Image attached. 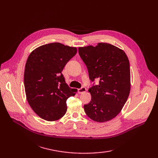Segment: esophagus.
I'll list each match as a JSON object with an SVG mask.
<instances>
[{
  "label": "esophagus",
  "instance_id": "esophagus-1",
  "mask_svg": "<svg viewBox=\"0 0 158 158\" xmlns=\"http://www.w3.org/2000/svg\"><path fill=\"white\" fill-rule=\"evenodd\" d=\"M85 91H86V88H85L84 87V86L78 89V92L79 94H82V93L85 92Z\"/></svg>",
  "mask_w": 158,
  "mask_h": 158
}]
</instances>
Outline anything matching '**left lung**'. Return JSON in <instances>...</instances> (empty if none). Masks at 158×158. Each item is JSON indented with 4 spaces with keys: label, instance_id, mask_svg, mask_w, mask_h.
<instances>
[{
    "label": "left lung",
    "instance_id": "1",
    "mask_svg": "<svg viewBox=\"0 0 158 158\" xmlns=\"http://www.w3.org/2000/svg\"><path fill=\"white\" fill-rule=\"evenodd\" d=\"M78 52L86 65L90 80H99L98 85L88 89L92 99L84 106V111L94 121L111 120L121 112L130 94L128 57L124 51L107 43L79 47Z\"/></svg>",
    "mask_w": 158,
    "mask_h": 158
}]
</instances>
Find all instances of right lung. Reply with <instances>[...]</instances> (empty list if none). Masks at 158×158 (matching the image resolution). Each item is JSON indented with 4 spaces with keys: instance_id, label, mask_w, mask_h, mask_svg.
Masks as SVG:
<instances>
[{
    "instance_id": "add662e5",
    "label": "right lung",
    "mask_w": 158,
    "mask_h": 158,
    "mask_svg": "<svg viewBox=\"0 0 158 158\" xmlns=\"http://www.w3.org/2000/svg\"><path fill=\"white\" fill-rule=\"evenodd\" d=\"M76 52V47L51 43L37 47L28 56L23 79L26 98L33 111L44 120L63 117L67 110L66 100L77 92L69 87L62 74Z\"/></svg>"
}]
</instances>
